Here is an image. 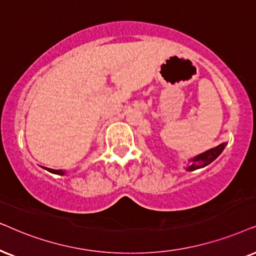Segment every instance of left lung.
Returning <instances> with one entry per match:
<instances>
[{
  "label": "left lung",
  "instance_id": "1",
  "mask_svg": "<svg viewBox=\"0 0 256 256\" xmlns=\"http://www.w3.org/2000/svg\"><path fill=\"white\" fill-rule=\"evenodd\" d=\"M227 142H222V144L216 146V148L207 150V151L200 153L193 158L190 159V165L187 166L186 171H196L198 168H202L205 166L210 165V162H214L218 156L221 154V152L224 151V148H226Z\"/></svg>",
  "mask_w": 256,
  "mask_h": 256
}]
</instances>
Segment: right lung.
<instances>
[{
  "label": "right lung",
  "mask_w": 256,
  "mask_h": 256,
  "mask_svg": "<svg viewBox=\"0 0 256 256\" xmlns=\"http://www.w3.org/2000/svg\"><path fill=\"white\" fill-rule=\"evenodd\" d=\"M46 170L51 173H54V174H58V176H64L66 172V171H63V170H52V168H46Z\"/></svg>",
  "instance_id": "add662e5"
}]
</instances>
